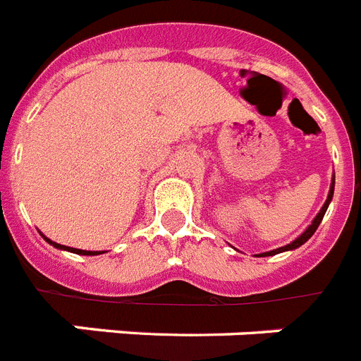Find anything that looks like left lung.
Here are the masks:
<instances>
[{"mask_svg": "<svg viewBox=\"0 0 361 361\" xmlns=\"http://www.w3.org/2000/svg\"><path fill=\"white\" fill-rule=\"evenodd\" d=\"M334 186H336V175L331 177V184H330V192H328V197L326 201H324V204H322V209L319 210V214L313 218V221H311L310 226H307V229L302 233L300 236H296L295 240L290 242V244H287V246H281V247H276V250H272V252H264V253H259V257H270V255H276V253H283V252H293V250H296V247H300L302 244H305V242L310 240L311 236H313V233L317 231V227L321 226L322 218H324V214H326L328 210V204L331 203V197H334Z\"/></svg>", "mask_w": 361, "mask_h": 361, "instance_id": "left-lung-1", "label": "left lung"}]
</instances>
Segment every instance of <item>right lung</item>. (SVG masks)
Masks as SVG:
<instances>
[{
	"label": "right lung",
	"mask_w": 361,
	"mask_h": 361,
	"mask_svg": "<svg viewBox=\"0 0 361 361\" xmlns=\"http://www.w3.org/2000/svg\"><path fill=\"white\" fill-rule=\"evenodd\" d=\"M44 236V235H42ZM44 240L48 242V244H51L54 247H57V250H65V252H71V253H78V255H100V253L104 252H87V250H78V247H71V246H63V244H57V242L50 240L48 236H44Z\"/></svg>",
	"instance_id": "right-lung-1"
}]
</instances>
